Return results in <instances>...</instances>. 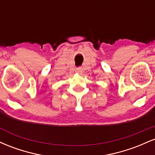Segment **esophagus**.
Instances as JSON below:
<instances>
[{"instance_id": "obj_1", "label": "esophagus", "mask_w": 155, "mask_h": 155, "mask_svg": "<svg viewBox=\"0 0 155 155\" xmlns=\"http://www.w3.org/2000/svg\"><path fill=\"white\" fill-rule=\"evenodd\" d=\"M77 72L79 73V74H81V72H82V71H81V69H78Z\"/></svg>"}]
</instances>
